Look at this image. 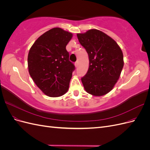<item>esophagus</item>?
<instances>
[{"instance_id": "34e87169", "label": "esophagus", "mask_w": 150, "mask_h": 150, "mask_svg": "<svg viewBox=\"0 0 150 150\" xmlns=\"http://www.w3.org/2000/svg\"><path fill=\"white\" fill-rule=\"evenodd\" d=\"M74 65H75V67H78V62H76Z\"/></svg>"}]
</instances>
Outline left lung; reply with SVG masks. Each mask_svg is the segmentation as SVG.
<instances>
[{"mask_svg":"<svg viewBox=\"0 0 150 150\" xmlns=\"http://www.w3.org/2000/svg\"><path fill=\"white\" fill-rule=\"evenodd\" d=\"M86 49L89 66L81 78L85 91L95 96L106 94L114 88L124 66L123 54L114 39L97 29L77 34Z\"/></svg>","mask_w":150,"mask_h":150,"instance_id":"1","label":"left lung"}]
</instances>
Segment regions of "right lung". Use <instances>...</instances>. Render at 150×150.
<instances>
[{"instance_id": "add662e5", "label": "right lung", "mask_w": 150, "mask_h": 150, "mask_svg": "<svg viewBox=\"0 0 150 150\" xmlns=\"http://www.w3.org/2000/svg\"><path fill=\"white\" fill-rule=\"evenodd\" d=\"M72 34L59 28L49 30L35 40L28 54L29 72L35 84L50 97H59L69 89L74 65L66 47Z\"/></svg>"}]
</instances>
